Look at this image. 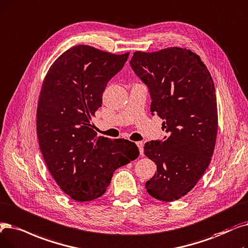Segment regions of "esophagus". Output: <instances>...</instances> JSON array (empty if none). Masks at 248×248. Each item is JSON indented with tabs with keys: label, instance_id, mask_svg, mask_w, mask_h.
Returning a JSON list of instances; mask_svg holds the SVG:
<instances>
[{
	"label": "esophagus",
	"instance_id": "34e87169",
	"mask_svg": "<svg viewBox=\"0 0 248 248\" xmlns=\"http://www.w3.org/2000/svg\"><path fill=\"white\" fill-rule=\"evenodd\" d=\"M136 144H137V146L140 150V154L143 156L144 155V143L143 142H137Z\"/></svg>",
	"mask_w": 248,
	"mask_h": 248
}]
</instances>
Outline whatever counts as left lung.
<instances>
[{"instance_id":"8db88e82","label":"left lung","mask_w":248,"mask_h":248,"mask_svg":"<svg viewBox=\"0 0 248 248\" xmlns=\"http://www.w3.org/2000/svg\"><path fill=\"white\" fill-rule=\"evenodd\" d=\"M130 63L167 133L163 141L145 144V155L157 165L145 186L156 200L173 202L195 187L211 162L218 131L214 82L201 58L186 48L136 51Z\"/></svg>"}]
</instances>
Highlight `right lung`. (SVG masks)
<instances>
[{
    "mask_svg": "<svg viewBox=\"0 0 248 248\" xmlns=\"http://www.w3.org/2000/svg\"><path fill=\"white\" fill-rule=\"evenodd\" d=\"M128 55L73 46L51 64L42 83L36 114L39 148L58 186L77 202L100 198L113 172L140 154L135 143L98 137L90 124L107 83Z\"/></svg>",
    "mask_w": 248,
    "mask_h": 248,
    "instance_id": "obj_1",
    "label": "right lung"
}]
</instances>
